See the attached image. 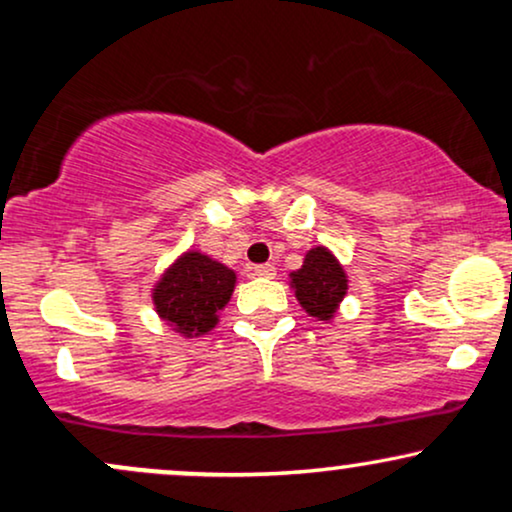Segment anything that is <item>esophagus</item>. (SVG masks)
Instances as JSON below:
<instances>
[{
	"label": "esophagus",
	"mask_w": 512,
	"mask_h": 512,
	"mask_svg": "<svg viewBox=\"0 0 512 512\" xmlns=\"http://www.w3.org/2000/svg\"><path fill=\"white\" fill-rule=\"evenodd\" d=\"M252 272H255V276H264V279H274V276H276L274 264H257Z\"/></svg>",
	"instance_id": "1"
}]
</instances>
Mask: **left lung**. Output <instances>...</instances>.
Masks as SVG:
<instances>
[{"instance_id": "left-lung-1", "label": "left lung", "mask_w": 512, "mask_h": 512, "mask_svg": "<svg viewBox=\"0 0 512 512\" xmlns=\"http://www.w3.org/2000/svg\"><path fill=\"white\" fill-rule=\"evenodd\" d=\"M289 279L301 308L322 322L334 320L346 291H349V276H346L342 262L325 245H315L305 252L303 267L291 272Z\"/></svg>"}]
</instances>
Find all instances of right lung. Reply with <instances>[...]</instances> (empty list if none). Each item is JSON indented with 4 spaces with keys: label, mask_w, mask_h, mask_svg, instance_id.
<instances>
[{
    "label": "right lung",
    "mask_w": 512,
    "mask_h": 512,
    "mask_svg": "<svg viewBox=\"0 0 512 512\" xmlns=\"http://www.w3.org/2000/svg\"><path fill=\"white\" fill-rule=\"evenodd\" d=\"M236 289V272L199 250H187L151 289L156 315L180 337H202L219 325V313Z\"/></svg>",
    "instance_id": "right-lung-1"
}]
</instances>
